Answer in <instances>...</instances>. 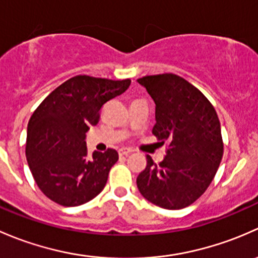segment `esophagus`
<instances>
[{
  "label": "esophagus",
  "instance_id": "1",
  "mask_svg": "<svg viewBox=\"0 0 258 258\" xmlns=\"http://www.w3.org/2000/svg\"><path fill=\"white\" fill-rule=\"evenodd\" d=\"M129 154H132V150L130 149H126V148H121L120 150H119V155H129Z\"/></svg>",
  "mask_w": 258,
  "mask_h": 258
}]
</instances>
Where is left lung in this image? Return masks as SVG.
I'll list each match as a JSON object with an SVG mask.
<instances>
[{"label":"left lung","instance_id":"1","mask_svg":"<svg viewBox=\"0 0 258 258\" xmlns=\"http://www.w3.org/2000/svg\"><path fill=\"white\" fill-rule=\"evenodd\" d=\"M138 83L155 103L153 134L169 143L166 155L137 177L140 194L156 206L179 210L195 203L211 184L224 154L216 110L198 88L176 74L147 76Z\"/></svg>","mask_w":258,"mask_h":258}]
</instances>
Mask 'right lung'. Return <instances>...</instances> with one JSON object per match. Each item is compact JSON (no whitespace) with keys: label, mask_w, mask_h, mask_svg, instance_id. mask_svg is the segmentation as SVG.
Segmentation results:
<instances>
[{"label":"right lung","mask_w":258,"mask_h":258,"mask_svg":"<svg viewBox=\"0 0 258 258\" xmlns=\"http://www.w3.org/2000/svg\"><path fill=\"white\" fill-rule=\"evenodd\" d=\"M130 83V79L76 76L53 90L32 114L26 158L34 181L50 200L79 206L104 188L118 153L108 149L89 156L86 134L99 121L103 104L123 94Z\"/></svg>","instance_id":"add662e5"}]
</instances>
